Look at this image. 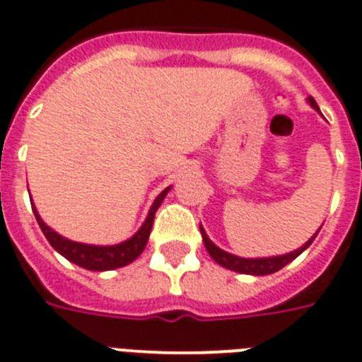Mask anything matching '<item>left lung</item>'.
<instances>
[{
	"label": "left lung",
	"mask_w": 362,
	"mask_h": 362,
	"mask_svg": "<svg viewBox=\"0 0 362 362\" xmlns=\"http://www.w3.org/2000/svg\"><path fill=\"white\" fill-rule=\"evenodd\" d=\"M308 100H310V104L314 106V108L320 110V108H317L316 100L312 99V97ZM199 231H202V237H204L205 248H207V252L211 254V258L215 259L218 265H222V267L231 269V271H235V273H245V274H271V273H274V271H279V269H282L284 265H288L291 259H296L297 256H299V254L303 252V250H305V248L308 247L312 241H314V237H316V235H314L310 241L305 243V245H303L300 248H297L296 252L286 254V256L245 259V258H239V256H233V254L224 252V250H221V248L216 247V245H213V241H211L209 237H207V233H205L204 228H202V226H199Z\"/></svg>",
	"instance_id": "obj_1"
}]
</instances>
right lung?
Masks as SVG:
<instances>
[{
	"label": "right lung",
	"mask_w": 362,
	"mask_h": 362,
	"mask_svg": "<svg viewBox=\"0 0 362 362\" xmlns=\"http://www.w3.org/2000/svg\"><path fill=\"white\" fill-rule=\"evenodd\" d=\"M168 194V189L163 190L160 194L157 196L155 204H153L149 215H147L146 222L140 230L136 231L131 239H127L125 243L121 245H114V247H95V245H82V243L69 241L65 237H62L59 233H56L54 230L46 226L45 222L40 221V216L37 215L33 205L35 218L39 222L40 230L45 233V237L48 239L52 247L56 248L57 252L65 256L69 262L76 263L80 267L89 269V271H110V269L123 267V265H129L131 262H134L147 245V239H149V233H151L153 221H155V213L163 204L164 196Z\"/></svg>",
	"instance_id": "1"
}]
</instances>
